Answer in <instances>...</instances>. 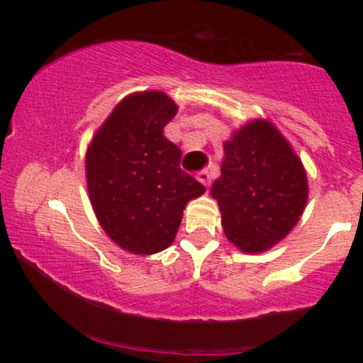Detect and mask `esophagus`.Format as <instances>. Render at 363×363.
<instances>
[{
	"label": "esophagus",
	"instance_id": "1",
	"mask_svg": "<svg viewBox=\"0 0 363 363\" xmlns=\"http://www.w3.org/2000/svg\"><path fill=\"white\" fill-rule=\"evenodd\" d=\"M196 177H198V181L203 182L206 187L211 184V177H210V172H208V170H199V172L196 174Z\"/></svg>",
	"mask_w": 363,
	"mask_h": 363
}]
</instances>
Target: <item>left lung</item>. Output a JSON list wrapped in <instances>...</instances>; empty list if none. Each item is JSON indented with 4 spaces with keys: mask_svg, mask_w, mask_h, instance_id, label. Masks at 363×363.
<instances>
[{
    "mask_svg": "<svg viewBox=\"0 0 363 363\" xmlns=\"http://www.w3.org/2000/svg\"><path fill=\"white\" fill-rule=\"evenodd\" d=\"M223 153L211 196L222 211L225 235L244 252L268 251L289 235L306 208L309 189L301 158L264 119L235 131Z\"/></svg>",
    "mask_w": 363,
    "mask_h": 363,
    "instance_id": "8db88e82",
    "label": "left lung"
}]
</instances>
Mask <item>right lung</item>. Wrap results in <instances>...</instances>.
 <instances>
[{
    "label": "right lung",
    "mask_w": 363,
    "mask_h": 363,
    "mask_svg": "<svg viewBox=\"0 0 363 363\" xmlns=\"http://www.w3.org/2000/svg\"><path fill=\"white\" fill-rule=\"evenodd\" d=\"M176 112L164 91L128 95L86 150V186L99 223L133 254L167 249L187 201L206 191L179 167L181 148L164 136Z\"/></svg>",
    "instance_id": "add662e5"
}]
</instances>
